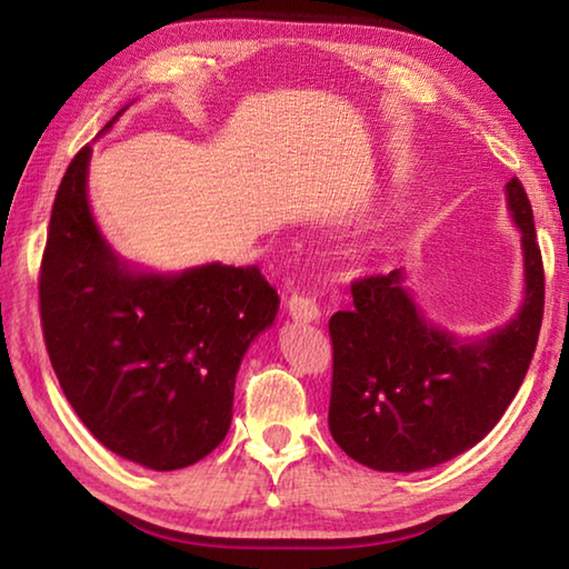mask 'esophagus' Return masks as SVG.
I'll list each match as a JSON object with an SVG mask.
<instances>
[{
	"label": "esophagus",
	"instance_id": "34e87169",
	"mask_svg": "<svg viewBox=\"0 0 569 569\" xmlns=\"http://www.w3.org/2000/svg\"><path fill=\"white\" fill-rule=\"evenodd\" d=\"M286 308H288V316H291L293 321L311 323V321H319L321 319V308H319V303H316L313 296L293 293L286 301Z\"/></svg>",
	"mask_w": 569,
	"mask_h": 569
}]
</instances>
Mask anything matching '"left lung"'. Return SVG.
I'll use <instances>...</instances> for the list:
<instances>
[{"label":"left lung","mask_w":569,"mask_h":569,"mask_svg":"<svg viewBox=\"0 0 569 569\" xmlns=\"http://www.w3.org/2000/svg\"><path fill=\"white\" fill-rule=\"evenodd\" d=\"M522 230L525 303L512 321L475 343L423 319L401 268L351 283V311L329 321L333 379L329 429L336 445L377 471H419L455 459L502 419L537 349L545 268L522 182H507Z\"/></svg>","instance_id":"left-lung-1"}]
</instances>
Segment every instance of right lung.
<instances>
[{
	"label": "right lung",
	"mask_w": 569,
	"mask_h": 569,
	"mask_svg": "<svg viewBox=\"0 0 569 569\" xmlns=\"http://www.w3.org/2000/svg\"><path fill=\"white\" fill-rule=\"evenodd\" d=\"M90 152L72 158L47 230V353L100 445L156 471L190 467L226 439L238 366L281 301L258 266L208 263L176 276L124 266L90 213Z\"/></svg>",
	"instance_id": "obj_1"
}]
</instances>
